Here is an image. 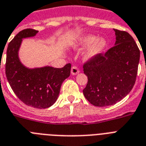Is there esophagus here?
<instances>
[{
	"instance_id": "1",
	"label": "esophagus",
	"mask_w": 146,
	"mask_h": 146,
	"mask_svg": "<svg viewBox=\"0 0 146 146\" xmlns=\"http://www.w3.org/2000/svg\"><path fill=\"white\" fill-rule=\"evenodd\" d=\"M79 73V68H78L76 66H73L72 68H71V73H72L73 75H76V74H78Z\"/></svg>"
}]
</instances>
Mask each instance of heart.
I'll list each match as a JSON object with an SVG mask.
<instances>
[{
  "label": "heart",
  "mask_w": 146,
  "mask_h": 146,
  "mask_svg": "<svg viewBox=\"0 0 146 146\" xmlns=\"http://www.w3.org/2000/svg\"><path fill=\"white\" fill-rule=\"evenodd\" d=\"M106 40L104 38L98 39V36L87 34L81 36L76 43V47H88L92 44L88 52L86 57L88 58H92L102 52L106 46Z\"/></svg>",
  "instance_id": "obj_1"
}]
</instances>
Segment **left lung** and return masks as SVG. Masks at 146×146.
Here are the masks:
<instances>
[{
  "label": "left lung",
  "mask_w": 146,
  "mask_h": 146,
  "mask_svg": "<svg viewBox=\"0 0 146 146\" xmlns=\"http://www.w3.org/2000/svg\"><path fill=\"white\" fill-rule=\"evenodd\" d=\"M114 31L115 46L83 64L84 73L88 76L84 96L95 106H111L122 100L132 90L137 79L140 51L127 32Z\"/></svg>",
  "instance_id": "1"
}]
</instances>
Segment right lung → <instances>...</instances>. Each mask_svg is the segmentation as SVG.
<instances>
[{"instance_id":"right-lung-1","label":"right lung","mask_w":146,"mask_h":146,"mask_svg":"<svg viewBox=\"0 0 146 146\" xmlns=\"http://www.w3.org/2000/svg\"><path fill=\"white\" fill-rule=\"evenodd\" d=\"M37 31L22 30L9 42L7 50L6 76L12 89L25 104L37 109L52 106L60 93L61 84L70 76L71 64L62 68L44 67L28 69L20 62L18 52L23 38L34 36Z\"/></svg>"}]
</instances>
